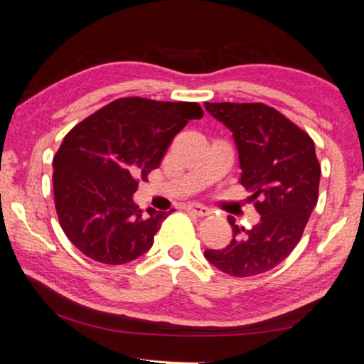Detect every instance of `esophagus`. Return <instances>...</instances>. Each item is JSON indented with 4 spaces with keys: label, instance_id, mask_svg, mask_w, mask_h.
<instances>
[{
    "label": "esophagus",
    "instance_id": "esophagus-1",
    "mask_svg": "<svg viewBox=\"0 0 364 364\" xmlns=\"http://www.w3.org/2000/svg\"><path fill=\"white\" fill-rule=\"evenodd\" d=\"M188 210L191 213L197 215V217H207L208 213H210V208L202 205V204H197V202H193V204H188Z\"/></svg>",
    "mask_w": 364,
    "mask_h": 364
}]
</instances>
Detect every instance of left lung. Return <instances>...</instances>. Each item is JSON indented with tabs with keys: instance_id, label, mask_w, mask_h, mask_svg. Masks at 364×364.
<instances>
[{
	"instance_id": "left-lung-1",
	"label": "left lung",
	"mask_w": 364,
	"mask_h": 364,
	"mask_svg": "<svg viewBox=\"0 0 364 364\" xmlns=\"http://www.w3.org/2000/svg\"><path fill=\"white\" fill-rule=\"evenodd\" d=\"M207 112L232 132L241 184L250 191L260 221L232 226L225 249L205 250L213 267L236 278L267 273L286 260L318 202L321 167L315 143L295 123L262 102H205Z\"/></svg>"
}]
</instances>
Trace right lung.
<instances>
[{"mask_svg":"<svg viewBox=\"0 0 364 364\" xmlns=\"http://www.w3.org/2000/svg\"><path fill=\"white\" fill-rule=\"evenodd\" d=\"M197 102L120 97L65 134L53 160L54 202L65 236L86 257L123 264L149 250L167 212L134 204L178 133L202 119Z\"/></svg>","mask_w":364,"mask_h":364,"instance_id":"add662e5","label":"right lung"}]
</instances>
